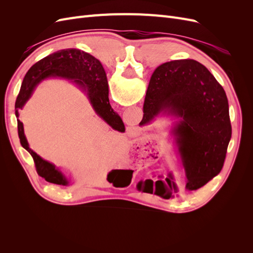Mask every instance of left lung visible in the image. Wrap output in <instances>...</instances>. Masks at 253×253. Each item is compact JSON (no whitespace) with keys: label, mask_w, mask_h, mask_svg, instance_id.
Here are the masks:
<instances>
[{"label":"left lung","mask_w":253,"mask_h":253,"mask_svg":"<svg viewBox=\"0 0 253 253\" xmlns=\"http://www.w3.org/2000/svg\"><path fill=\"white\" fill-rule=\"evenodd\" d=\"M143 113L140 126L157 117L174 120L170 134L186 173L183 190L200 189L220 172L232 134L229 104L223 86L203 64L183 59L159 65Z\"/></svg>","instance_id":"obj_1"}]
</instances>
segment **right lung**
I'll return each mask as SVG.
<instances>
[{
  "label": "right lung",
  "instance_id": "1",
  "mask_svg": "<svg viewBox=\"0 0 253 253\" xmlns=\"http://www.w3.org/2000/svg\"><path fill=\"white\" fill-rule=\"evenodd\" d=\"M48 78L65 79L74 83L86 96L91 108L103 121L119 132H125L126 128L122 119L116 112H114L110 104L106 74L100 61L94 56L77 48L61 49L38 61L30 67L22 82L14 105L18 118L20 142L22 147L32 155L37 173L41 177L55 185L67 187L70 185V180L59 170V168L43 159L29 148L24 133V126L19 120L20 111L32 98L37 86Z\"/></svg>",
  "mask_w": 253,
  "mask_h": 253
}]
</instances>
